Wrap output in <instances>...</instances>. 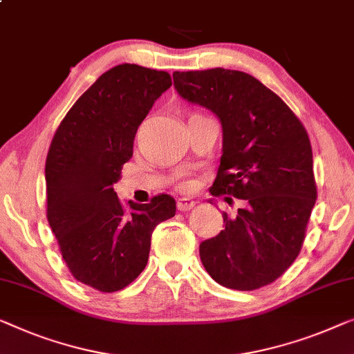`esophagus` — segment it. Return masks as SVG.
<instances>
[{
    "mask_svg": "<svg viewBox=\"0 0 354 354\" xmlns=\"http://www.w3.org/2000/svg\"><path fill=\"white\" fill-rule=\"evenodd\" d=\"M194 204H196V203H194L193 199H188V198L177 199V209H178V211H182V212H187V211H189V209H193Z\"/></svg>",
    "mask_w": 354,
    "mask_h": 354,
    "instance_id": "34e87169",
    "label": "esophagus"
}]
</instances>
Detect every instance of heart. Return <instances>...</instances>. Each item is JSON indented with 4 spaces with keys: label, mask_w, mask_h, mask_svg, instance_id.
<instances>
[{
    "label": "heart",
    "mask_w": 354,
    "mask_h": 354,
    "mask_svg": "<svg viewBox=\"0 0 354 354\" xmlns=\"http://www.w3.org/2000/svg\"><path fill=\"white\" fill-rule=\"evenodd\" d=\"M180 188H183V189H189V188H192V183H189V182H183L182 185H180Z\"/></svg>",
    "instance_id": "1"
}]
</instances>
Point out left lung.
<instances>
[{
    "label": "left lung",
    "mask_w": 354,
    "mask_h": 354,
    "mask_svg": "<svg viewBox=\"0 0 354 354\" xmlns=\"http://www.w3.org/2000/svg\"><path fill=\"white\" fill-rule=\"evenodd\" d=\"M174 86L222 122L223 153L209 192L244 201L234 215L223 212L225 228L199 245L204 268L228 289L271 284L299 257L316 203L308 132L279 95L244 71H174Z\"/></svg>",
    "instance_id": "obj_1"
}]
</instances>
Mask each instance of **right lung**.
<instances>
[{
	"instance_id": "obj_1",
	"label": "right lung",
	"mask_w": 354,
	"mask_h": 354,
	"mask_svg": "<svg viewBox=\"0 0 354 354\" xmlns=\"http://www.w3.org/2000/svg\"><path fill=\"white\" fill-rule=\"evenodd\" d=\"M171 84L167 71L116 65L75 102L50 142L49 227L71 276L95 290L131 284L147 266L153 230L176 215L169 194L122 204L113 189L132 158L137 129Z\"/></svg>"
}]
</instances>
